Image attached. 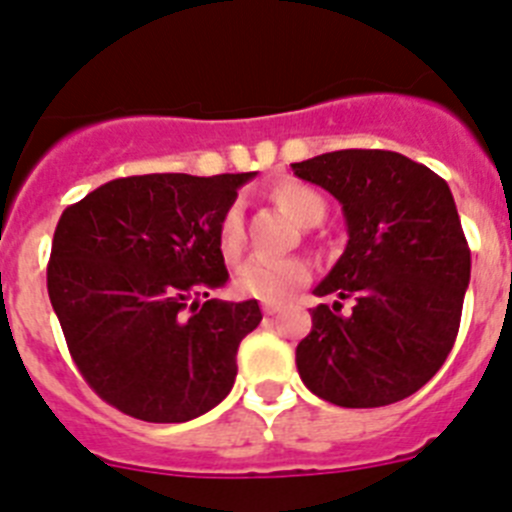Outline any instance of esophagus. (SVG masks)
<instances>
[{
  "label": "esophagus",
  "instance_id": "34e87169",
  "mask_svg": "<svg viewBox=\"0 0 512 512\" xmlns=\"http://www.w3.org/2000/svg\"><path fill=\"white\" fill-rule=\"evenodd\" d=\"M261 310H264L266 315H274V312L282 310V305H279V302H264V305H261Z\"/></svg>",
  "mask_w": 512,
  "mask_h": 512
}]
</instances>
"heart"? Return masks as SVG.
I'll list each match as a JSON object with an SVG mask.
<instances>
[{
  "label": "heart",
  "instance_id": "heart-1",
  "mask_svg": "<svg viewBox=\"0 0 512 512\" xmlns=\"http://www.w3.org/2000/svg\"><path fill=\"white\" fill-rule=\"evenodd\" d=\"M274 202L295 217L302 225H318L325 217V200L315 189L297 182H284L271 192ZM217 246L225 259H235L243 248V212L238 205H230L220 217L217 228ZM310 279V264L305 259H248L235 274V289L243 297L264 302L287 300L297 287Z\"/></svg>",
  "mask_w": 512,
  "mask_h": 512
}]
</instances>
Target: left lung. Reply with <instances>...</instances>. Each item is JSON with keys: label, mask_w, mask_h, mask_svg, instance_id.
<instances>
[{"label": "left lung", "mask_w": 512, "mask_h": 512, "mask_svg": "<svg viewBox=\"0 0 512 512\" xmlns=\"http://www.w3.org/2000/svg\"><path fill=\"white\" fill-rule=\"evenodd\" d=\"M341 202L348 243L315 295L297 372L341 408H382L418 392L446 361L469 284L467 238L449 184L395 151L323 153L292 164ZM355 307L340 315V302Z\"/></svg>", "instance_id": "1"}]
</instances>
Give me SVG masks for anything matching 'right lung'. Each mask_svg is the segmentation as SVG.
I'll return each instance as SVG.
<instances>
[{"mask_svg":"<svg viewBox=\"0 0 512 512\" xmlns=\"http://www.w3.org/2000/svg\"><path fill=\"white\" fill-rule=\"evenodd\" d=\"M253 176H125L63 210L48 297L81 377L120 413L184 423L228 397L259 302L201 300L228 282L217 228Z\"/></svg>","mask_w":512,"mask_h":512,"instance_id":"1","label":"right lung"}]
</instances>
